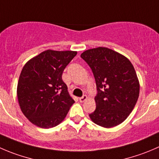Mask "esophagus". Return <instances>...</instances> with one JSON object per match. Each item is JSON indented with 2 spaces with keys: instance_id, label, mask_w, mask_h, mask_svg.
<instances>
[{
  "instance_id": "esophagus-1",
  "label": "esophagus",
  "mask_w": 159,
  "mask_h": 159,
  "mask_svg": "<svg viewBox=\"0 0 159 159\" xmlns=\"http://www.w3.org/2000/svg\"><path fill=\"white\" fill-rule=\"evenodd\" d=\"M87 98H88L87 95H84L82 97H80V98H79V101L81 102H84L85 101V100L87 99Z\"/></svg>"
}]
</instances>
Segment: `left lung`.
<instances>
[{
	"label": "left lung",
	"instance_id": "1",
	"mask_svg": "<svg viewBox=\"0 0 159 159\" xmlns=\"http://www.w3.org/2000/svg\"><path fill=\"white\" fill-rule=\"evenodd\" d=\"M95 79V110L89 114L95 124L116 127L127 118L139 96L140 84L134 67L126 57L106 47L83 52Z\"/></svg>",
	"mask_w": 159,
	"mask_h": 159
}]
</instances>
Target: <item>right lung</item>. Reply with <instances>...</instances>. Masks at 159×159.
Wrapping results in <instances>:
<instances>
[{
	"instance_id": "add662e5",
	"label": "right lung",
	"mask_w": 159,
	"mask_h": 159,
	"mask_svg": "<svg viewBox=\"0 0 159 159\" xmlns=\"http://www.w3.org/2000/svg\"><path fill=\"white\" fill-rule=\"evenodd\" d=\"M76 51L42 52L21 70L17 95L21 112L34 125L51 128L64 120L75 100L67 92L62 74Z\"/></svg>"
}]
</instances>
